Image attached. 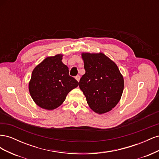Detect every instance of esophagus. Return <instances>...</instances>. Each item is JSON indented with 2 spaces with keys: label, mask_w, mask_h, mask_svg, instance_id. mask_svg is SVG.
I'll return each mask as SVG.
<instances>
[{
  "label": "esophagus",
  "mask_w": 159,
  "mask_h": 159,
  "mask_svg": "<svg viewBox=\"0 0 159 159\" xmlns=\"http://www.w3.org/2000/svg\"><path fill=\"white\" fill-rule=\"evenodd\" d=\"M75 80L78 81H80V75H77L75 77Z\"/></svg>",
  "instance_id": "1"
}]
</instances>
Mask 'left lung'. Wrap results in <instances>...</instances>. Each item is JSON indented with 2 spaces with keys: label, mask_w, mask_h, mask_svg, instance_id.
Returning a JSON list of instances; mask_svg holds the SVG:
<instances>
[{
  "label": "left lung",
  "mask_w": 159,
  "mask_h": 159,
  "mask_svg": "<svg viewBox=\"0 0 159 159\" xmlns=\"http://www.w3.org/2000/svg\"><path fill=\"white\" fill-rule=\"evenodd\" d=\"M81 55L85 74L80 80V88L95 113H107L121 98L123 76L117 64L102 52H82Z\"/></svg>",
  "instance_id": "obj_1"
}]
</instances>
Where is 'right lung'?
<instances>
[{
  "label": "right lung",
  "mask_w": 159,
  "mask_h": 159,
  "mask_svg": "<svg viewBox=\"0 0 159 159\" xmlns=\"http://www.w3.org/2000/svg\"><path fill=\"white\" fill-rule=\"evenodd\" d=\"M63 54L48 56L33 70L28 90L40 107L53 110L64 103L67 95L79 85L69 75L68 67L63 64Z\"/></svg>",
  "instance_id": "obj_1"
}]
</instances>
